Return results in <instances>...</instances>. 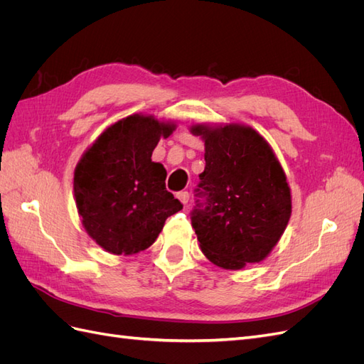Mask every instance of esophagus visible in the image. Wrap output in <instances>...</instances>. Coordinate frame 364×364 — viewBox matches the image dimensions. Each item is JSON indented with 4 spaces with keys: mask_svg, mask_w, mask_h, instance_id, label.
<instances>
[{
    "mask_svg": "<svg viewBox=\"0 0 364 364\" xmlns=\"http://www.w3.org/2000/svg\"><path fill=\"white\" fill-rule=\"evenodd\" d=\"M176 197H178V199H179L183 205H186V203L190 202V193H188V191H181V193L176 194Z\"/></svg>",
    "mask_w": 364,
    "mask_h": 364,
    "instance_id": "34e87169",
    "label": "esophagus"
}]
</instances>
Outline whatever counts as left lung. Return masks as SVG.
Masks as SVG:
<instances>
[{"instance_id": "left-lung-1", "label": "left lung", "mask_w": 364, "mask_h": 364, "mask_svg": "<svg viewBox=\"0 0 364 364\" xmlns=\"http://www.w3.org/2000/svg\"><path fill=\"white\" fill-rule=\"evenodd\" d=\"M205 141L197 188L205 200L191 223L205 257L226 270L266 259L291 215V193L278 158L255 129L194 124Z\"/></svg>"}]
</instances>
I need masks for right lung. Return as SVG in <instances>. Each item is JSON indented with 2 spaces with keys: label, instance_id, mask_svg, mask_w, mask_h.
I'll return each instance as SVG.
<instances>
[{
  "label": "right lung",
  "instance_id": "obj_1",
  "mask_svg": "<svg viewBox=\"0 0 364 364\" xmlns=\"http://www.w3.org/2000/svg\"><path fill=\"white\" fill-rule=\"evenodd\" d=\"M174 129L153 115H129L109 126L75 165L77 211L87 235L106 252L146 250L165 220L182 209L165 188L164 165L151 161L159 139Z\"/></svg>",
  "mask_w": 364,
  "mask_h": 364
}]
</instances>
